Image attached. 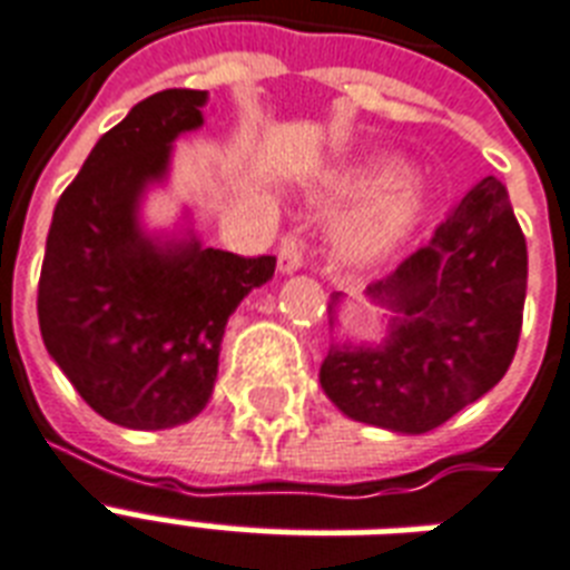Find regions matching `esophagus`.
I'll return each mask as SVG.
<instances>
[{
    "label": "esophagus",
    "mask_w": 570,
    "mask_h": 570,
    "mask_svg": "<svg viewBox=\"0 0 570 570\" xmlns=\"http://www.w3.org/2000/svg\"><path fill=\"white\" fill-rule=\"evenodd\" d=\"M304 263V239L298 233H286L281 239V248H277V268L284 275H293L295 268H302Z\"/></svg>",
    "instance_id": "1"
}]
</instances>
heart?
<instances>
[{"label":"heart","instance_id":"1","mask_svg":"<svg viewBox=\"0 0 570 570\" xmlns=\"http://www.w3.org/2000/svg\"><path fill=\"white\" fill-rule=\"evenodd\" d=\"M405 183V168L399 163H373L355 177L343 183V195L361 197L370 191L390 189L381 195L370 209L355 215L352 222L340 230V248L355 263H373L396 248L402 236L411 230L416 218L420 200Z\"/></svg>","mask_w":570,"mask_h":570}]
</instances>
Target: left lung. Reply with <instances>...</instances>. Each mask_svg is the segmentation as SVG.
Returning <instances> with one entry per match:
<instances>
[{
    "label": "left lung",
    "instance_id": "8db88e82",
    "mask_svg": "<svg viewBox=\"0 0 570 570\" xmlns=\"http://www.w3.org/2000/svg\"><path fill=\"white\" fill-rule=\"evenodd\" d=\"M366 293L396 316L381 346H334L322 361L343 414L423 434L485 396L512 364L527 298V239L503 183L479 180Z\"/></svg>",
    "mask_w": 570,
    "mask_h": 570
}]
</instances>
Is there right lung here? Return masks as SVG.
<instances>
[{
    "mask_svg": "<svg viewBox=\"0 0 570 570\" xmlns=\"http://www.w3.org/2000/svg\"><path fill=\"white\" fill-rule=\"evenodd\" d=\"M206 91L132 106L58 197L38 284L43 346L79 396L124 429L189 423L213 396L224 325L277 259L156 242L138 200L168 171L171 141L204 124Z\"/></svg>",
    "mask_w": 570,
    "mask_h": 570,
    "instance_id": "obj_1",
    "label": "right lung"
}]
</instances>
